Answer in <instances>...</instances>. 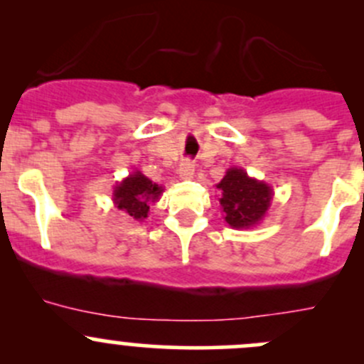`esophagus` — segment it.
I'll return each instance as SVG.
<instances>
[{
    "label": "esophagus",
    "mask_w": 364,
    "mask_h": 364,
    "mask_svg": "<svg viewBox=\"0 0 364 364\" xmlns=\"http://www.w3.org/2000/svg\"><path fill=\"white\" fill-rule=\"evenodd\" d=\"M193 174H196V167H193L192 161H188V160L181 161V165H179V168H178L179 178H181V179H192Z\"/></svg>",
    "instance_id": "esophagus-1"
}]
</instances>
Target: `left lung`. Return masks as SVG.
I'll list each match as a JSON object with an SVG mask.
<instances>
[{
  "instance_id": "obj_1",
  "label": "left lung",
  "mask_w": 364,
  "mask_h": 364,
  "mask_svg": "<svg viewBox=\"0 0 364 364\" xmlns=\"http://www.w3.org/2000/svg\"><path fill=\"white\" fill-rule=\"evenodd\" d=\"M216 188L222 193L218 200L223 218L232 229H252L259 225L274 196L267 183L252 178L241 167L227 168Z\"/></svg>"
}]
</instances>
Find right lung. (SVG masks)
Wrapping results in <instances>:
<instances>
[{
	"label": "right lung",
	"mask_w": 364,
	"mask_h": 364,
	"mask_svg": "<svg viewBox=\"0 0 364 364\" xmlns=\"http://www.w3.org/2000/svg\"><path fill=\"white\" fill-rule=\"evenodd\" d=\"M161 193H164V186L153 183L141 171H134L119 183H116L112 190V203L128 216L142 222L148 218L149 205L156 203Z\"/></svg>",
	"instance_id": "1"
}]
</instances>
